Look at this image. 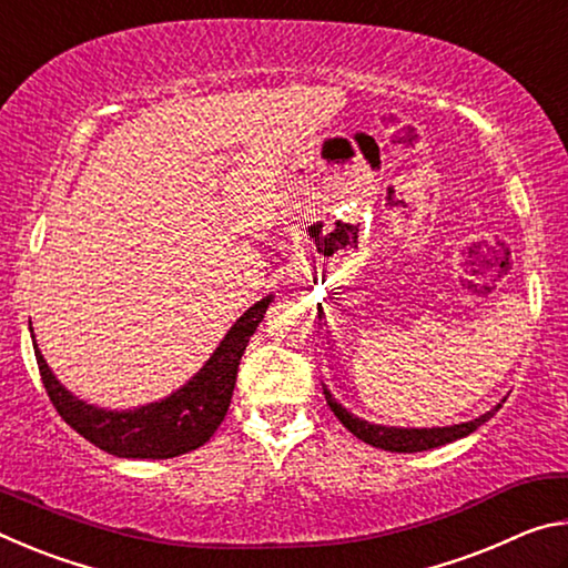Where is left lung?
I'll return each mask as SVG.
<instances>
[{
	"label": "left lung",
	"mask_w": 568,
	"mask_h": 568,
	"mask_svg": "<svg viewBox=\"0 0 568 568\" xmlns=\"http://www.w3.org/2000/svg\"><path fill=\"white\" fill-rule=\"evenodd\" d=\"M323 393L331 410L335 413V418H338L355 438H361L363 444L368 446L390 450V454H416V450L446 446L450 440L474 434L478 426H484V423L488 418H494V413L501 408V403H498L494 410L484 413V416H478L468 423H458V426H446V428H386V426H376V423L355 418L353 413L345 410L341 403L331 396L328 388H323Z\"/></svg>",
	"instance_id": "1"
}]
</instances>
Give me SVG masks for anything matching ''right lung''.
<instances>
[{
    "label": "right lung",
    "instance_id": "obj_1",
    "mask_svg": "<svg viewBox=\"0 0 568 568\" xmlns=\"http://www.w3.org/2000/svg\"><path fill=\"white\" fill-rule=\"evenodd\" d=\"M273 297L267 295L243 313L223 343L217 345L197 376H192L180 390L165 400L134 410H104L88 406L64 390L60 381L47 368L40 348L34 343L37 365L47 396L67 426L74 428L102 450L120 458H175L207 444L215 434L233 398L237 365L243 358L250 335L261 325Z\"/></svg>",
    "mask_w": 568,
    "mask_h": 568
}]
</instances>
